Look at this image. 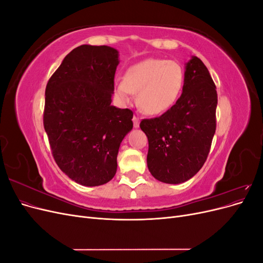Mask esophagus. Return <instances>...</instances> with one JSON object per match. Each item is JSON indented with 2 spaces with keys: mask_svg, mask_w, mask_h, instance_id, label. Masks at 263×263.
Instances as JSON below:
<instances>
[{
  "mask_svg": "<svg viewBox=\"0 0 263 263\" xmlns=\"http://www.w3.org/2000/svg\"><path fill=\"white\" fill-rule=\"evenodd\" d=\"M133 122H134V127H135V128H138V127H139V123H140V121H139V117H138V116H136V115H134V117H133Z\"/></svg>",
  "mask_w": 263,
  "mask_h": 263,
  "instance_id": "esophagus-1",
  "label": "esophagus"
}]
</instances>
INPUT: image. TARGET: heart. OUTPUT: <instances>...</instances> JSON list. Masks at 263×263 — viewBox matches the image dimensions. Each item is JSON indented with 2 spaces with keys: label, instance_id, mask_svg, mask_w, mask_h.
I'll return each mask as SVG.
<instances>
[{
  "label": "heart",
  "instance_id": "1",
  "mask_svg": "<svg viewBox=\"0 0 263 263\" xmlns=\"http://www.w3.org/2000/svg\"><path fill=\"white\" fill-rule=\"evenodd\" d=\"M184 84V72L178 62L163 59H146L132 66L124 80H117L114 92L124 103L138 95V105L149 115L169 110L180 98Z\"/></svg>",
  "mask_w": 263,
  "mask_h": 263
}]
</instances>
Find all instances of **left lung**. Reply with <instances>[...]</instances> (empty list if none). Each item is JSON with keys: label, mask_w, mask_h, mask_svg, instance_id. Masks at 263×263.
Here are the masks:
<instances>
[{"label": "left lung", "mask_w": 263, "mask_h": 263, "mask_svg": "<svg viewBox=\"0 0 263 263\" xmlns=\"http://www.w3.org/2000/svg\"><path fill=\"white\" fill-rule=\"evenodd\" d=\"M216 85L203 61L193 55L176 104L161 116L140 122L148 137L147 165L154 178L179 184L200 171L216 130Z\"/></svg>", "instance_id": "obj_1"}]
</instances>
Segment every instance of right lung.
Returning <instances> with one entry per match:
<instances>
[{
  "mask_svg": "<svg viewBox=\"0 0 263 263\" xmlns=\"http://www.w3.org/2000/svg\"><path fill=\"white\" fill-rule=\"evenodd\" d=\"M118 63L112 47L79 46L46 86L44 127L53 159L84 186L114 178L119 146L133 129V110L110 105Z\"/></svg>",
  "mask_w": 263,
  "mask_h": 263,
  "instance_id": "1",
  "label": "right lung"
}]
</instances>
